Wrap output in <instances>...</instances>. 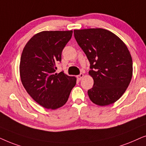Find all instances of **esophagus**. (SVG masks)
I'll list each match as a JSON object with an SVG mask.
<instances>
[{"instance_id": "esophagus-1", "label": "esophagus", "mask_w": 146, "mask_h": 146, "mask_svg": "<svg viewBox=\"0 0 146 146\" xmlns=\"http://www.w3.org/2000/svg\"><path fill=\"white\" fill-rule=\"evenodd\" d=\"M83 76H84V75H83V73H80V74H79V75H77V80H78V81H81V79H82L83 77Z\"/></svg>"}]
</instances>
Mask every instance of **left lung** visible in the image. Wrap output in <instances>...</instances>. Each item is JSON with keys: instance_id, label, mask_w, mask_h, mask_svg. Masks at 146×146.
<instances>
[{"instance_id": "obj_1", "label": "left lung", "mask_w": 146, "mask_h": 146, "mask_svg": "<svg viewBox=\"0 0 146 146\" xmlns=\"http://www.w3.org/2000/svg\"><path fill=\"white\" fill-rule=\"evenodd\" d=\"M74 36L89 63L94 83L87 91L91 102L100 106L113 104L125 93L133 73V63L125 43L104 29L74 30Z\"/></svg>"}]
</instances>
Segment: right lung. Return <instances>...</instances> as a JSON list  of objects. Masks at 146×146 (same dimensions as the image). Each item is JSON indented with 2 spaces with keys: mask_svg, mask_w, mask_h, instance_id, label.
Here are the masks:
<instances>
[{
  "mask_svg": "<svg viewBox=\"0 0 146 146\" xmlns=\"http://www.w3.org/2000/svg\"><path fill=\"white\" fill-rule=\"evenodd\" d=\"M72 31H42L34 35L23 48L21 57V79L27 93L44 108L56 110L69 99L76 78L56 73L63 49Z\"/></svg>",
  "mask_w": 146,
  "mask_h": 146,
  "instance_id": "add662e5",
  "label": "right lung"
}]
</instances>
